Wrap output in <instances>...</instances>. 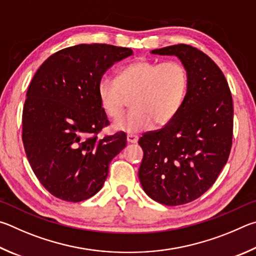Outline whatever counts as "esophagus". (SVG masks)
I'll list each match as a JSON object with an SVG mask.
<instances>
[{"instance_id":"esophagus-1","label":"esophagus","mask_w":256,"mask_h":256,"mask_svg":"<svg viewBox=\"0 0 256 256\" xmlns=\"http://www.w3.org/2000/svg\"><path fill=\"white\" fill-rule=\"evenodd\" d=\"M127 142H134V144H135V142H138V136L132 135V134H128V135H127Z\"/></svg>"}]
</instances>
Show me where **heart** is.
<instances>
[{
	"label": "heart",
	"mask_w": 256,
	"mask_h": 256,
	"mask_svg": "<svg viewBox=\"0 0 256 256\" xmlns=\"http://www.w3.org/2000/svg\"><path fill=\"white\" fill-rule=\"evenodd\" d=\"M188 72L178 62L137 60L124 66L116 78H104L98 84L101 108L111 119L124 114L128 98L132 111L114 124L129 134L165 126L176 118L188 91Z\"/></svg>",
	"instance_id": "1"
}]
</instances>
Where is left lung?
<instances>
[{"instance_id": "1", "label": "left lung", "mask_w": 256, "mask_h": 256, "mask_svg": "<svg viewBox=\"0 0 256 256\" xmlns=\"http://www.w3.org/2000/svg\"><path fill=\"white\" fill-rule=\"evenodd\" d=\"M152 54L180 58L189 83L176 118L140 138L144 156L138 176L152 199L180 206L202 196L227 163L232 142V98L225 75L199 49L178 44Z\"/></svg>"}]
</instances>
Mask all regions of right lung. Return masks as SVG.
<instances>
[{
    "instance_id": "right-lung-1",
    "label": "right lung",
    "mask_w": 256,
    "mask_h": 256,
    "mask_svg": "<svg viewBox=\"0 0 256 256\" xmlns=\"http://www.w3.org/2000/svg\"><path fill=\"white\" fill-rule=\"evenodd\" d=\"M130 55V48L80 44L52 54L36 72L22 112V142L36 176L56 198H91L127 144L122 132L98 137L110 124L98 84L109 67Z\"/></svg>"
}]
</instances>
